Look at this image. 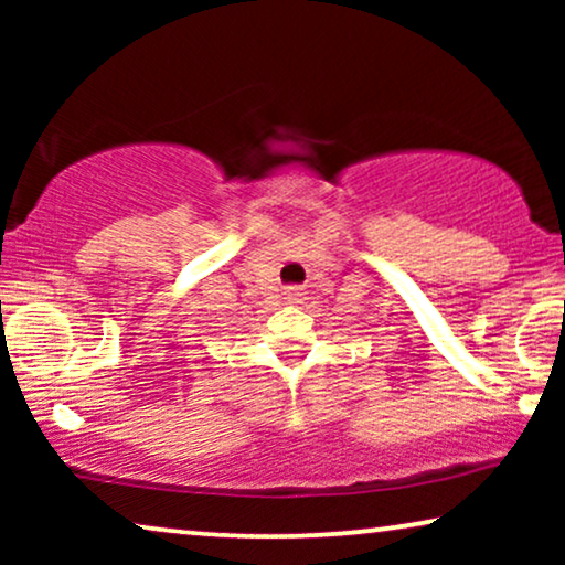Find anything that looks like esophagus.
I'll return each mask as SVG.
<instances>
[{
	"label": "esophagus",
	"mask_w": 565,
	"mask_h": 565,
	"mask_svg": "<svg viewBox=\"0 0 565 565\" xmlns=\"http://www.w3.org/2000/svg\"><path fill=\"white\" fill-rule=\"evenodd\" d=\"M285 300H288V303H300V300H303V290L288 288L285 290Z\"/></svg>",
	"instance_id": "esophagus-1"
}]
</instances>
